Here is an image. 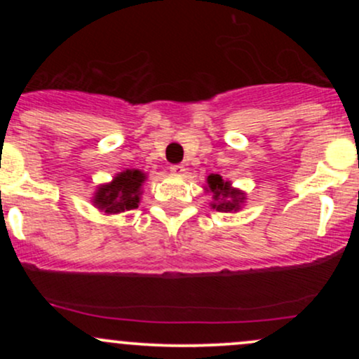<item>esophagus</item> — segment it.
Instances as JSON below:
<instances>
[{"label": "esophagus", "mask_w": 359, "mask_h": 359, "mask_svg": "<svg viewBox=\"0 0 359 359\" xmlns=\"http://www.w3.org/2000/svg\"><path fill=\"white\" fill-rule=\"evenodd\" d=\"M170 172H172V174H175V175H182L185 172V167L182 165V163H177V165L170 167Z\"/></svg>", "instance_id": "obj_1"}]
</instances>
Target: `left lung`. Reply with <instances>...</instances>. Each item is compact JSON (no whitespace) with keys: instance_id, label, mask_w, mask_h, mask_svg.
Returning <instances> with one entry per match:
<instances>
[{"instance_id":"1","label":"left lung","mask_w":359,"mask_h":359,"mask_svg":"<svg viewBox=\"0 0 359 359\" xmlns=\"http://www.w3.org/2000/svg\"><path fill=\"white\" fill-rule=\"evenodd\" d=\"M209 191L212 192V208H216L221 212L238 211L240 209V203H243V194L236 189L229 187V182H224L221 175L212 174L208 177Z\"/></svg>"}]
</instances>
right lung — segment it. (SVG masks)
Listing matches in <instances>:
<instances>
[{
  "label": "right lung",
  "mask_w": 359,
  "mask_h": 359,
  "mask_svg": "<svg viewBox=\"0 0 359 359\" xmlns=\"http://www.w3.org/2000/svg\"><path fill=\"white\" fill-rule=\"evenodd\" d=\"M145 174L140 170H125L114 177L108 185H102L96 192L94 204L108 214L133 211L140 203V187H142Z\"/></svg>",
  "instance_id": "1"
}]
</instances>
